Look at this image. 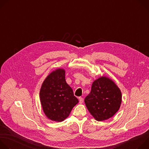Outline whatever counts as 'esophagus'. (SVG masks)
Here are the masks:
<instances>
[{
  "label": "esophagus",
  "mask_w": 149,
  "mask_h": 149,
  "mask_svg": "<svg viewBox=\"0 0 149 149\" xmlns=\"http://www.w3.org/2000/svg\"><path fill=\"white\" fill-rule=\"evenodd\" d=\"M79 101L80 104H82L84 101V99L82 97H79Z\"/></svg>",
  "instance_id": "obj_1"
}]
</instances>
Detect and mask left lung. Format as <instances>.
Wrapping results in <instances>:
<instances>
[{"label":"left lung","instance_id":"left-lung-1","mask_svg":"<svg viewBox=\"0 0 149 149\" xmlns=\"http://www.w3.org/2000/svg\"><path fill=\"white\" fill-rule=\"evenodd\" d=\"M121 93L117 85L110 78L101 77L95 80L90 93L84 102L94 118L101 121L113 117L119 110Z\"/></svg>","mask_w":149,"mask_h":149}]
</instances>
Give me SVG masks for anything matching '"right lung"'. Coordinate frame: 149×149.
Masks as SVG:
<instances>
[{
  "label": "right lung",
  "instance_id": "1",
  "mask_svg": "<svg viewBox=\"0 0 149 149\" xmlns=\"http://www.w3.org/2000/svg\"><path fill=\"white\" fill-rule=\"evenodd\" d=\"M42 109L50 120L61 122L67 118L78 102L65 81V71L57 69L44 80L40 90Z\"/></svg>",
  "mask_w": 149,
  "mask_h": 149
}]
</instances>
